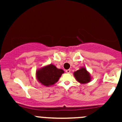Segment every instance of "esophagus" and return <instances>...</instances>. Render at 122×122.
<instances>
[{
	"mask_svg": "<svg viewBox=\"0 0 122 122\" xmlns=\"http://www.w3.org/2000/svg\"><path fill=\"white\" fill-rule=\"evenodd\" d=\"M65 72L67 73H69L71 72V70H70V69H66L65 71Z\"/></svg>",
	"mask_w": 122,
	"mask_h": 122,
	"instance_id": "esophagus-1",
	"label": "esophagus"
}]
</instances>
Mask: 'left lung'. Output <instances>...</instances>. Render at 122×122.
<instances>
[{
  "label": "left lung",
  "mask_w": 122,
  "mask_h": 122,
  "mask_svg": "<svg viewBox=\"0 0 122 122\" xmlns=\"http://www.w3.org/2000/svg\"><path fill=\"white\" fill-rule=\"evenodd\" d=\"M76 80L81 84H86L91 81V76L90 73L86 71L84 67H81L73 73Z\"/></svg>",
  "instance_id": "8db88e82"
}]
</instances>
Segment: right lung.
<instances>
[{
    "mask_svg": "<svg viewBox=\"0 0 122 122\" xmlns=\"http://www.w3.org/2000/svg\"><path fill=\"white\" fill-rule=\"evenodd\" d=\"M64 71L58 69L53 64L45 66L36 72L37 80L42 85L46 86H51L57 82Z\"/></svg>",
    "mask_w": 122,
    "mask_h": 122,
    "instance_id": "1",
    "label": "right lung"
}]
</instances>
